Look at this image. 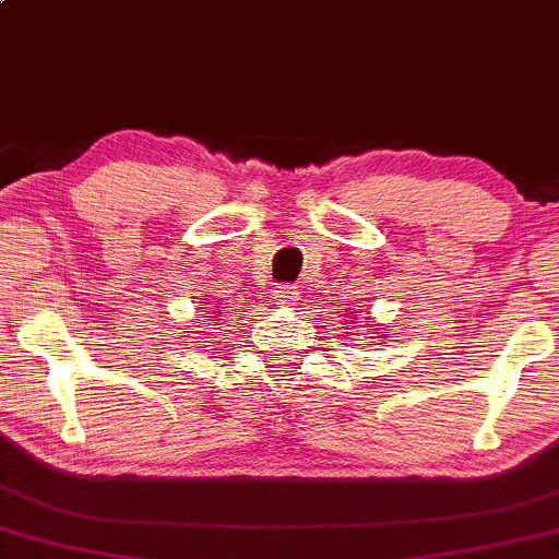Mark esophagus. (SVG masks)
I'll return each instance as SVG.
<instances>
[{
	"label": "esophagus",
	"mask_w": 559,
	"mask_h": 559,
	"mask_svg": "<svg viewBox=\"0 0 559 559\" xmlns=\"http://www.w3.org/2000/svg\"><path fill=\"white\" fill-rule=\"evenodd\" d=\"M297 287L295 285H280L277 289H274V299H277L280 305H295L297 299Z\"/></svg>",
	"instance_id": "34e87169"
}]
</instances>
